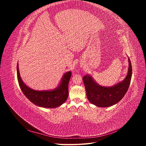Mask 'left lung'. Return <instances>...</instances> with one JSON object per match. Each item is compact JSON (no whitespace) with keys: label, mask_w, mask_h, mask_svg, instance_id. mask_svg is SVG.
<instances>
[{"label":"left lung","mask_w":146,"mask_h":146,"mask_svg":"<svg viewBox=\"0 0 146 146\" xmlns=\"http://www.w3.org/2000/svg\"><path fill=\"white\" fill-rule=\"evenodd\" d=\"M129 69L123 80L110 87H105L97 83L90 75L83 77L88 100L99 107H108L116 104L125 96L129 89L132 75L131 63L129 58Z\"/></svg>","instance_id":"8db88e82"}]
</instances>
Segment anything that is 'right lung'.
Wrapping results in <instances>:
<instances>
[{
	"label": "right lung",
	"instance_id": "add662e5",
	"mask_svg": "<svg viewBox=\"0 0 146 146\" xmlns=\"http://www.w3.org/2000/svg\"><path fill=\"white\" fill-rule=\"evenodd\" d=\"M71 75L70 71L66 72L61 78L60 85L54 90L36 91L30 88L23 82L20 76L18 63L17 64V80L22 91L33 104L43 108H54L65 102L68 98V84Z\"/></svg>",
	"mask_w": 146,
	"mask_h": 146
}]
</instances>
